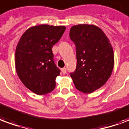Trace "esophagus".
I'll return each instance as SVG.
<instances>
[{
    "label": "esophagus",
    "mask_w": 129,
    "mask_h": 129,
    "mask_svg": "<svg viewBox=\"0 0 129 129\" xmlns=\"http://www.w3.org/2000/svg\"><path fill=\"white\" fill-rule=\"evenodd\" d=\"M66 70H66V68H62V69H61L62 73H63V74H66Z\"/></svg>",
    "instance_id": "obj_1"
}]
</instances>
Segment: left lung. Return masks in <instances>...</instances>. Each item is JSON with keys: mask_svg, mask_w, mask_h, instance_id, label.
I'll list each match as a JSON object with an SVG mask.
<instances>
[{"mask_svg": "<svg viewBox=\"0 0 129 129\" xmlns=\"http://www.w3.org/2000/svg\"><path fill=\"white\" fill-rule=\"evenodd\" d=\"M70 38L76 45L77 64L70 77L76 88L85 94L104 85L113 71L114 55L110 41L94 24L72 26Z\"/></svg>", "mask_w": 129, "mask_h": 129, "instance_id": "8db88e82", "label": "left lung"}]
</instances>
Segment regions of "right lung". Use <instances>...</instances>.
Listing matches in <instances>:
<instances>
[{"mask_svg":"<svg viewBox=\"0 0 129 129\" xmlns=\"http://www.w3.org/2000/svg\"><path fill=\"white\" fill-rule=\"evenodd\" d=\"M66 30L64 26L41 24L28 28L21 36L15 52V65L24 86L38 95L52 91L60 70L53 61L52 48Z\"/></svg>","mask_w":129,"mask_h":129,"instance_id":"right-lung-1","label":"right lung"}]
</instances>
